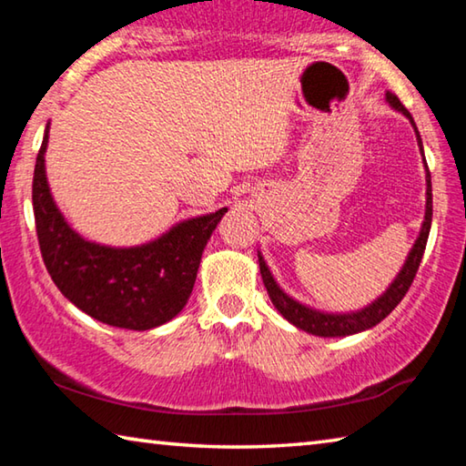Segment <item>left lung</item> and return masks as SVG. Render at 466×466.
<instances>
[{
  "label": "left lung",
  "instance_id": "left-lung-1",
  "mask_svg": "<svg viewBox=\"0 0 466 466\" xmlns=\"http://www.w3.org/2000/svg\"><path fill=\"white\" fill-rule=\"evenodd\" d=\"M386 102H389V106L397 110V113L405 115L409 123L413 125L417 146H420V152L423 156V144H421L420 131H417V127H415L411 113H409V110L400 105V100L390 92H386ZM423 167H425V216L421 222L420 236H417L415 244L411 247V250H409V255L405 258L403 267H400V271L397 273V278L390 281V286L386 288V291H382V294L378 296L372 304L364 306V309L353 310V312H325V310L312 309V306H309V304L298 302L296 298H291L289 294H286V291L281 289L279 283L273 278L269 265H267V261H265L263 252L257 250L258 252V269H261V278H263V283L267 288V294H269L273 306L278 309V312L283 319L310 335L347 337V335H356V333H361V330L376 327L378 322L389 317V314L397 309L400 299L405 298L407 289L411 288L417 269H420L425 244H428L430 228H431V175L428 170V162H425V157H423Z\"/></svg>",
  "mask_w": 466,
  "mask_h": 466
}]
</instances>
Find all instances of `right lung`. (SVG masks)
<instances>
[{"label":"right lung","mask_w":466,"mask_h":466,"mask_svg":"<svg viewBox=\"0 0 466 466\" xmlns=\"http://www.w3.org/2000/svg\"><path fill=\"white\" fill-rule=\"evenodd\" d=\"M46 123L33 180V208L43 261L69 302L105 325L149 330L185 309L201 255L228 208L177 222L154 240L108 247L86 240L67 224L46 180Z\"/></svg>","instance_id":"obj_1"}]
</instances>
